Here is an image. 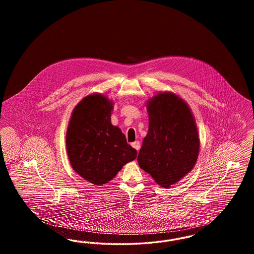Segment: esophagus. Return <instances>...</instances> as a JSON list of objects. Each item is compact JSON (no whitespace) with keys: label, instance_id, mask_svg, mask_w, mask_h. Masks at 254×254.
Listing matches in <instances>:
<instances>
[{"label":"esophagus","instance_id":"34e87169","mask_svg":"<svg viewBox=\"0 0 254 254\" xmlns=\"http://www.w3.org/2000/svg\"><path fill=\"white\" fill-rule=\"evenodd\" d=\"M131 145H132L133 147L137 150V151H139V149H140V142L139 141H135V142H133L132 144H131Z\"/></svg>","mask_w":254,"mask_h":254}]
</instances>
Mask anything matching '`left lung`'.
Listing matches in <instances>:
<instances>
[{"label": "left lung", "instance_id": "left-lung-1", "mask_svg": "<svg viewBox=\"0 0 254 254\" xmlns=\"http://www.w3.org/2000/svg\"><path fill=\"white\" fill-rule=\"evenodd\" d=\"M148 131L138 154L140 168L158 185L169 188L190 172L200 139L189 105L172 92H159L146 103Z\"/></svg>", "mask_w": 254, "mask_h": 254}]
</instances>
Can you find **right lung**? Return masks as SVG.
<instances>
[{"mask_svg": "<svg viewBox=\"0 0 254 254\" xmlns=\"http://www.w3.org/2000/svg\"><path fill=\"white\" fill-rule=\"evenodd\" d=\"M113 102L104 94H89L74 108L65 144L71 167L82 178L102 186L136 159L137 151L111 124Z\"/></svg>", "mask_w": 254, "mask_h": 254, "instance_id": "add662e5", "label": "right lung"}]
</instances>
